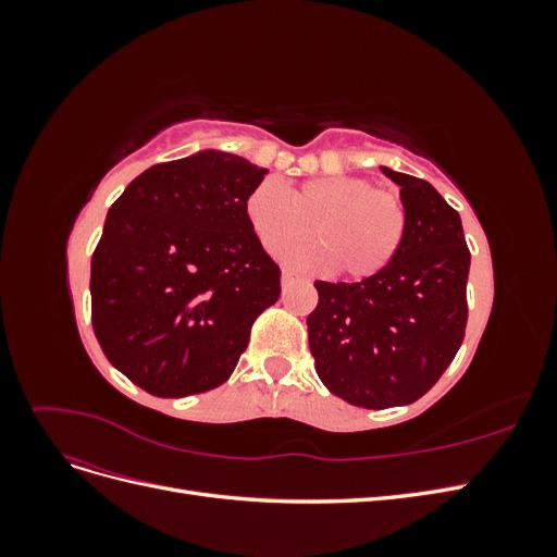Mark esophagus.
<instances>
[{
	"label": "esophagus",
	"instance_id": "obj_1",
	"mask_svg": "<svg viewBox=\"0 0 557 557\" xmlns=\"http://www.w3.org/2000/svg\"><path fill=\"white\" fill-rule=\"evenodd\" d=\"M299 278H297V274H293L290 269H285L283 272V276H281V283H283V290H288V288H293V285L297 283Z\"/></svg>",
	"mask_w": 557,
	"mask_h": 557
}]
</instances>
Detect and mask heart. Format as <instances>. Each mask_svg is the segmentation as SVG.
Returning <instances> with one entry per match:
<instances>
[{
    "label": "heart",
    "mask_w": 557,
    "mask_h": 557,
    "mask_svg": "<svg viewBox=\"0 0 557 557\" xmlns=\"http://www.w3.org/2000/svg\"><path fill=\"white\" fill-rule=\"evenodd\" d=\"M246 218L260 244L278 252L306 240L310 227L321 242L283 251L299 269H334L346 278H369L393 262L409 230L407 201L360 176H320L293 195L262 181L246 199Z\"/></svg>",
    "instance_id": "heart-1"
}]
</instances>
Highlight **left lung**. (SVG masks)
Masks as SVG:
<instances>
[{
	"mask_svg": "<svg viewBox=\"0 0 557 557\" xmlns=\"http://www.w3.org/2000/svg\"><path fill=\"white\" fill-rule=\"evenodd\" d=\"M399 185L409 230L397 256L360 283L315 281L309 313L315 372L352 407L387 409L423 397L467 327L469 248L460 213L423 178L381 166Z\"/></svg>",
	"mask_w": 557,
	"mask_h": 557,
	"instance_id": "left-lung-1",
	"label": "left lung"
}]
</instances>
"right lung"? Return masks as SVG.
Segmentation results:
<instances>
[{
	"label": "right lung",
	"instance_id": "right-lung-1",
	"mask_svg": "<svg viewBox=\"0 0 557 557\" xmlns=\"http://www.w3.org/2000/svg\"><path fill=\"white\" fill-rule=\"evenodd\" d=\"M267 170L205 150L150 166L109 209L92 252V330L109 362L156 397L223 385L281 269L246 218Z\"/></svg>",
	"mask_w": 557,
	"mask_h": 557
}]
</instances>
